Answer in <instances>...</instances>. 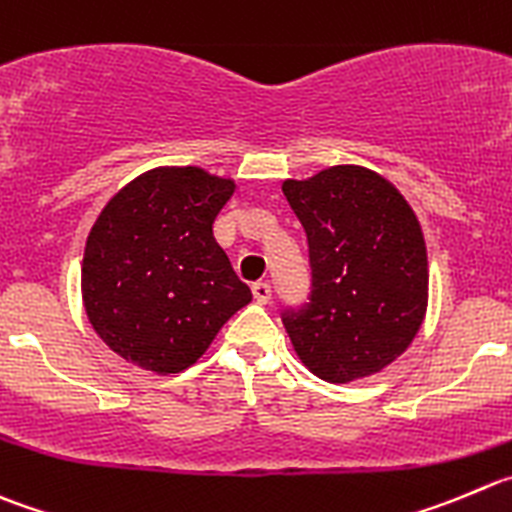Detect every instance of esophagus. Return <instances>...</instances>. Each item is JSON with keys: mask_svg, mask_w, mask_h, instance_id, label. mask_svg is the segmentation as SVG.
<instances>
[{"mask_svg": "<svg viewBox=\"0 0 512 512\" xmlns=\"http://www.w3.org/2000/svg\"><path fill=\"white\" fill-rule=\"evenodd\" d=\"M253 291V299L259 301V304H269L271 299V284L269 281H256V284L251 286Z\"/></svg>", "mask_w": 512, "mask_h": 512, "instance_id": "esophagus-1", "label": "esophagus"}]
</instances>
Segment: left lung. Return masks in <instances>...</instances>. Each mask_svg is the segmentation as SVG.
Returning a JSON list of instances; mask_svg holds the SVG:
<instances>
[{"label":"left lung","mask_w":512,"mask_h":512,"mask_svg":"<svg viewBox=\"0 0 512 512\" xmlns=\"http://www.w3.org/2000/svg\"><path fill=\"white\" fill-rule=\"evenodd\" d=\"M309 241L311 294L281 311L301 362L326 382L369 377L412 344L427 311V248L402 193L359 165L286 180Z\"/></svg>","instance_id":"obj_1"}]
</instances>
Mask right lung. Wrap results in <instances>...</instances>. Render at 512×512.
<instances>
[{
	"mask_svg": "<svg viewBox=\"0 0 512 512\" xmlns=\"http://www.w3.org/2000/svg\"><path fill=\"white\" fill-rule=\"evenodd\" d=\"M233 180L155 168L102 208L82 261V301L102 342L138 367H191L251 289L213 238Z\"/></svg>",
	"mask_w": 512,
	"mask_h": 512,
	"instance_id": "right-lung-1",
	"label": "right lung"
}]
</instances>
